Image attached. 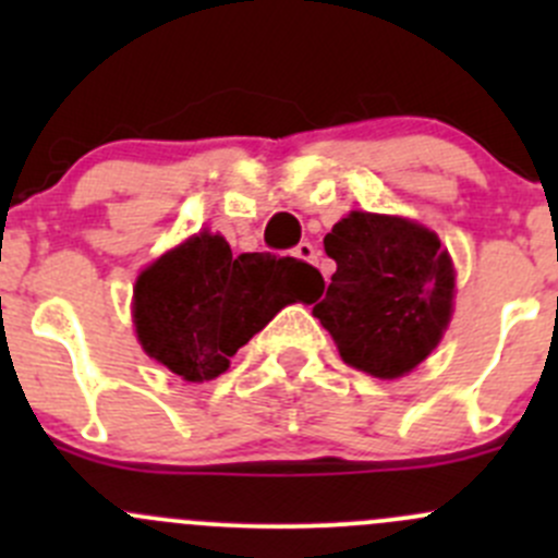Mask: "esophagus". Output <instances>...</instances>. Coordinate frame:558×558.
Listing matches in <instances>:
<instances>
[{
    "mask_svg": "<svg viewBox=\"0 0 558 558\" xmlns=\"http://www.w3.org/2000/svg\"><path fill=\"white\" fill-rule=\"evenodd\" d=\"M294 256H296V258H302V262H311V264H315V262H318L320 251H318V247H315L313 243H300V245L294 247Z\"/></svg>",
    "mask_w": 558,
    "mask_h": 558,
    "instance_id": "34e87169",
    "label": "esophagus"
}]
</instances>
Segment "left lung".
<instances>
[{
  "label": "left lung",
  "instance_id": "left-lung-1",
  "mask_svg": "<svg viewBox=\"0 0 558 558\" xmlns=\"http://www.w3.org/2000/svg\"><path fill=\"white\" fill-rule=\"evenodd\" d=\"M324 247L337 272L313 315L342 362L384 380L418 367L453 313V264L437 234L408 218L353 210Z\"/></svg>",
  "mask_w": 558,
  "mask_h": 558
}]
</instances>
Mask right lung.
I'll return each instance as SVG.
<instances>
[{
	"label": "right lung",
	"mask_w": 558,
	"mask_h": 558,
	"mask_svg": "<svg viewBox=\"0 0 558 558\" xmlns=\"http://www.w3.org/2000/svg\"><path fill=\"white\" fill-rule=\"evenodd\" d=\"M324 278L307 262L240 253L199 232L140 272L134 326L145 353L189 384L213 380L291 302H315Z\"/></svg>",
	"instance_id": "add662e5"
}]
</instances>
